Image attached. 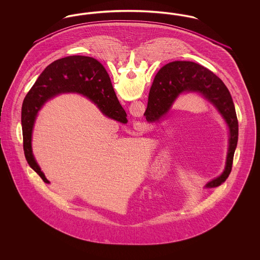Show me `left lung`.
I'll list each match as a JSON object with an SVG mask.
<instances>
[{
    "instance_id": "left-lung-1",
    "label": "left lung",
    "mask_w": 260,
    "mask_h": 260,
    "mask_svg": "<svg viewBox=\"0 0 260 260\" xmlns=\"http://www.w3.org/2000/svg\"><path fill=\"white\" fill-rule=\"evenodd\" d=\"M185 93H196L209 101L228 127V151L224 171L205 185L209 189L214 188L221 185L231 173L239 134L234 102L222 81L195 62H170L155 76L144 116L148 123H160L172 110L176 99Z\"/></svg>"
}]
</instances>
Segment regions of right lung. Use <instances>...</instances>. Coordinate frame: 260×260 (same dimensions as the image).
I'll use <instances>...</instances> for the list:
<instances>
[{"instance_id": "obj_1", "label": "right lung", "mask_w": 260, "mask_h": 260, "mask_svg": "<svg viewBox=\"0 0 260 260\" xmlns=\"http://www.w3.org/2000/svg\"><path fill=\"white\" fill-rule=\"evenodd\" d=\"M63 93H79L94 103L104 116L126 124V113L112 87L109 75L96 59L71 55L50 64L25 96L21 109L23 150L27 162L46 183H50L34 157L32 134L44 104Z\"/></svg>"}]
</instances>
